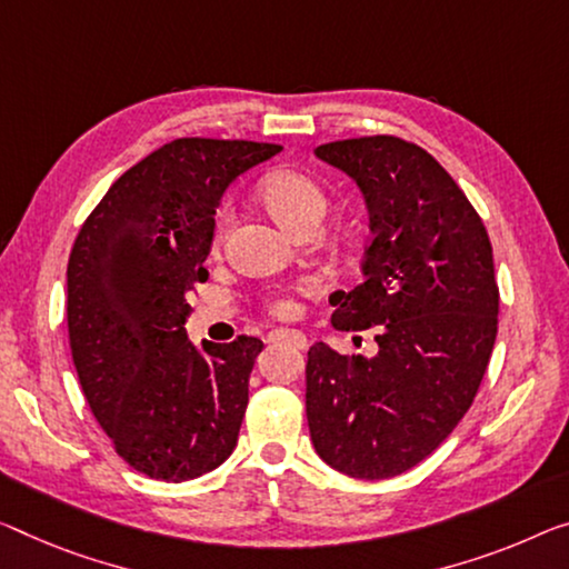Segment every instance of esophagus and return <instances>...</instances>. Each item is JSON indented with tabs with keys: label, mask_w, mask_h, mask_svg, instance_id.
<instances>
[{
	"label": "esophagus",
	"mask_w": 569,
	"mask_h": 569,
	"mask_svg": "<svg viewBox=\"0 0 569 569\" xmlns=\"http://www.w3.org/2000/svg\"><path fill=\"white\" fill-rule=\"evenodd\" d=\"M269 343H292L297 348H305L308 346V338H305L300 330H292V328H277L269 333Z\"/></svg>",
	"instance_id": "obj_1"
}]
</instances>
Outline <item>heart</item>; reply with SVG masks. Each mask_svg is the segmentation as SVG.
I'll return each instance as SVG.
<instances>
[{
	"label": "heart",
	"mask_w": 569,
	"mask_h": 569,
	"mask_svg": "<svg viewBox=\"0 0 569 569\" xmlns=\"http://www.w3.org/2000/svg\"><path fill=\"white\" fill-rule=\"evenodd\" d=\"M259 193L277 221L292 231H300L302 226H308L312 221L320 223V218L326 216V206H328L326 190H322L318 182L305 172H297V170L269 172L267 178L261 180ZM231 218H233L231 206L229 203L221 206V211L216 216V229H213L216 243L223 239ZM272 310L279 315H287L292 310V302L279 297V300H274Z\"/></svg>",
	"instance_id": "1"
}]
</instances>
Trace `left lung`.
Masks as SVG:
<instances>
[{"mask_svg":"<svg viewBox=\"0 0 569 569\" xmlns=\"http://www.w3.org/2000/svg\"><path fill=\"white\" fill-rule=\"evenodd\" d=\"M369 208L363 279L336 292L333 328H376V356L315 343L305 407L315 452L340 473L381 480L422 462L473 405L498 330L486 226L430 152L399 137L320 144Z\"/></svg>","mask_w":569,"mask_h":569,"instance_id":"8db88e82","label":"left lung"}]
</instances>
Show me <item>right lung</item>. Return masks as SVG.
<instances>
[{
	"label": "right lung",
	"instance_id": "obj_1",
	"mask_svg": "<svg viewBox=\"0 0 569 569\" xmlns=\"http://www.w3.org/2000/svg\"><path fill=\"white\" fill-rule=\"evenodd\" d=\"M282 147L186 137L109 188L68 259V336L86 401L139 473L168 483L221 466L239 440L259 338L196 348L188 295L206 282L226 188Z\"/></svg>",
	"mask_w": 569,
	"mask_h": 569
}]
</instances>
